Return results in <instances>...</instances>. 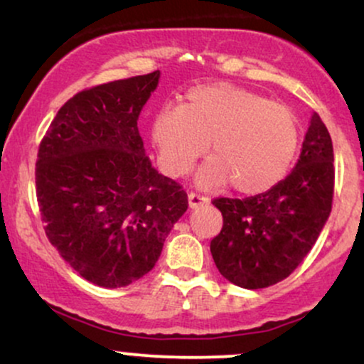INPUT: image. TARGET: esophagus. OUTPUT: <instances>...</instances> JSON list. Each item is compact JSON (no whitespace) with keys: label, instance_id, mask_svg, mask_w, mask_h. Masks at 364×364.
Segmentation results:
<instances>
[{"label":"esophagus","instance_id":"obj_1","mask_svg":"<svg viewBox=\"0 0 364 364\" xmlns=\"http://www.w3.org/2000/svg\"><path fill=\"white\" fill-rule=\"evenodd\" d=\"M208 203H209V199L205 196L197 194V192H191V194H189V205H191L192 209L199 208V205L208 204Z\"/></svg>","mask_w":364,"mask_h":364}]
</instances>
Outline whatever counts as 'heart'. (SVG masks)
Listing matches in <instances>:
<instances>
[{"label":"heart","mask_w":364,"mask_h":364,"mask_svg":"<svg viewBox=\"0 0 364 364\" xmlns=\"http://www.w3.org/2000/svg\"><path fill=\"white\" fill-rule=\"evenodd\" d=\"M151 136L164 168L186 175L208 150L197 173L200 187L224 186L241 194L272 189L289 170L299 145V124L289 107L246 89L214 84L196 87L183 106L155 114Z\"/></svg>","instance_id":"1"}]
</instances>
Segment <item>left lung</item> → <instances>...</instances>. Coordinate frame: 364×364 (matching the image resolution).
<instances>
[{
    "instance_id": "1",
    "label": "left lung",
    "mask_w": 364,
    "mask_h": 364,
    "mask_svg": "<svg viewBox=\"0 0 364 364\" xmlns=\"http://www.w3.org/2000/svg\"><path fill=\"white\" fill-rule=\"evenodd\" d=\"M334 150L312 113L300 156L272 189L246 199L219 197L223 230L210 241L221 275L243 289H264L290 275L316 245L334 194Z\"/></svg>"
}]
</instances>
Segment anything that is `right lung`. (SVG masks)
<instances>
[{"label": "right lung", "instance_id": "obj_1", "mask_svg": "<svg viewBox=\"0 0 364 364\" xmlns=\"http://www.w3.org/2000/svg\"><path fill=\"white\" fill-rule=\"evenodd\" d=\"M160 70L75 94L38 148L35 183L45 232L80 277L119 289L159 262L187 194L145 154L138 116Z\"/></svg>", "mask_w": 364, "mask_h": 364}]
</instances>
